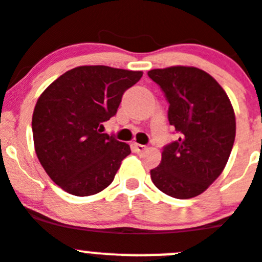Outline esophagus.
Returning a JSON list of instances; mask_svg holds the SVG:
<instances>
[{"label": "esophagus", "mask_w": 262, "mask_h": 262, "mask_svg": "<svg viewBox=\"0 0 262 262\" xmlns=\"http://www.w3.org/2000/svg\"><path fill=\"white\" fill-rule=\"evenodd\" d=\"M132 148H133V151H136V152H142L146 150V146L141 145V143L134 142V143H132Z\"/></svg>", "instance_id": "1"}]
</instances>
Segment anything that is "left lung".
<instances>
[{"label": "left lung", "mask_w": 262, "mask_h": 262, "mask_svg": "<svg viewBox=\"0 0 262 262\" xmlns=\"http://www.w3.org/2000/svg\"><path fill=\"white\" fill-rule=\"evenodd\" d=\"M148 77L169 103L168 121L180 137L150 171L155 187L173 199L201 194L225 169L234 146L235 112L222 86L194 67L152 69Z\"/></svg>", "instance_id": "8db88e82"}]
</instances>
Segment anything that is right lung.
I'll return each mask as SVG.
<instances>
[{
  "mask_svg": "<svg viewBox=\"0 0 262 262\" xmlns=\"http://www.w3.org/2000/svg\"><path fill=\"white\" fill-rule=\"evenodd\" d=\"M142 74L104 65L78 67L39 96L32 115L35 151L61 189L84 197L114 181L130 147L100 132L116 115L122 94Z\"/></svg>",
  "mask_w": 262,
  "mask_h": 262,
  "instance_id": "add662e5",
  "label": "right lung"
}]
</instances>
